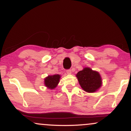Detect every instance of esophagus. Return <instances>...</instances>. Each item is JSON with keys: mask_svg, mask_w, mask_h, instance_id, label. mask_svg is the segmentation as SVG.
<instances>
[{"mask_svg": "<svg viewBox=\"0 0 131 131\" xmlns=\"http://www.w3.org/2000/svg\"><path fill=\"white\" fill-rule=\"evenodd\" d=\"M67 73L68 74H71V70H67Z\"/></svg>", "mask_w": 131, "mask_h": 131, "instance_id": "34e87169", "label": "esophagus"}]
</instances>
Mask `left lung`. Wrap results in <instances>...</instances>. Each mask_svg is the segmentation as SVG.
Segmentation results:
<instances>
[{"label": "left lung", "mask_w": 131, "mask_h": 131, "mask_svg": "<svg viewBox=\"0 0 131 131\" xmlns=\"http://www.w3.org/2000/svg\"><path fill=\"white\" fill-rule=\"evenodd\" d=\"M76 77L81 88L87 92H95L102 86V78L99 73L90 68H84L78 72Z\"/></svg>", "instance_id": "1"}]
</instances>
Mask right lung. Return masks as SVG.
Returning <instances> with one entry per match:
<instances>
[{
	"mask_svg": "<svg viewBox=\"0 0 131 131\" xmlns=\"http://www.w3.org/2000/svg\"><path fill=\"white\" fill-rule=\"evenodd\" d=\"M60 77V74H54L47 76L44 79V84L48 89H54L59 83Z\"/></svg>",
	"mask_w": 131,
	"mask_h": 131,
	"instance_id": "add662e5",
	"label": "right lung"
}]
</instances>
